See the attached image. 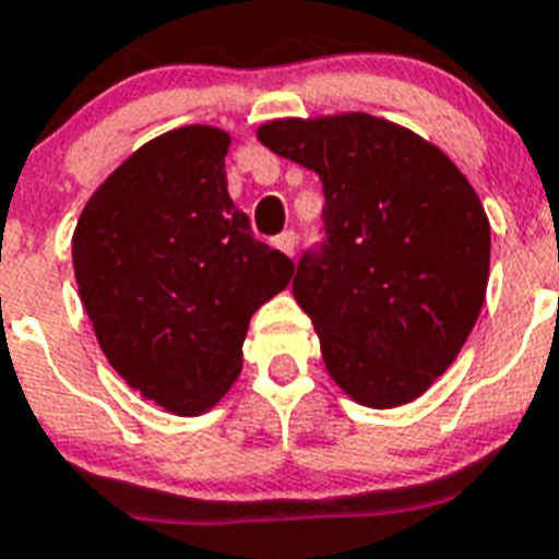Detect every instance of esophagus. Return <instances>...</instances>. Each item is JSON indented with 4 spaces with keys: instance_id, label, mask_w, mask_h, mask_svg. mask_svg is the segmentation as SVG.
<instances>
[{
    "instance_id": "34e87169",
    "label": "esophagus",
    "mask_w": 559,
    "mask_h": 559,
    "mask_svg": "<svg viewBox=\"0 0 559 559\" xmlns=\"http://www.w3.org/2000/svg\"><path fill=\"white\" fill-rule=\"evenodd\" d=\"M275 247H278L281 252H286V255H295V247H298V236H295L293 230L281 233V236H275Z\"/></svg>"
}]
</instances>
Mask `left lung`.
<instances>
[{"label":"left lung","mask_w":559,"mask_h":559,"mask_svg":"<svg viewBox=\"0 0 559 559\" xmlns=\"http://www.w3.org/2000/svg\"><path fill=\"white\" fill-rule=\"evenodd\" d=\"M259 140L323 182V241L300 255L293 295L332 380L368 407L421 396L484 307L478 193L436 145L366 111L273 120Z\"/></svg>","instance_id":"left-lung-1"}]
</instances>
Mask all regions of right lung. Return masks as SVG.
I'll return each mask as SVG.
<instances>
[{"mask_svg":"<svg viewBox=\"0 0 559 559\" xmlns=\"http://www.w3.org/2000/svg\"><path fill=\"white\" fill-rule=\"evenodd\" d=\"M227 148L213 126L145 143L92 193L72 236L78 293L106 360L179 416L227 394L252 312L295 273L233 205Z\"/></svg>","mask_w":559,"mask_h":559,"instance_id":"right-lung-1","label":"right lung"}]
</instances>
